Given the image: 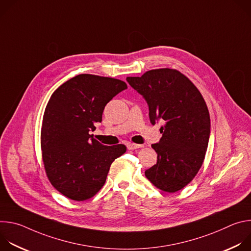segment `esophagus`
<instances>
[{
	"label": "esophagus",
	"mask_w": 251,
	"mask_h": 251,
	"mask_svg": "<svg viewBox=\"0 0 251 251\" xmlns=\"http://www.w3.org/2000/svg\"><path fill=\"white\" fill-rule=\"evenodd\" d=\"M144 146L143 145H139V144H134V143H129L127 145V148L129 150H135V149H139V148H143Z\"/></svg>",
	"instance_id": "1"
}]
</instances>
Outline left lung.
<instances>
[{"mask_svg": "<svg viewBox=\"0 0 251 251\" xmlns=\"http://www.w3.org/2000/svg\"><path fill=\"white\" fill-rule=\"evenodd\" d=\"M126 80L146 100L151 123L165 122L162 138L152 145L157 164L145 176L164 192L180 191L195 177L204 159L210 135L206 104L192 81L175 69H153Z\"/></svg>", "mask_w": 251, "mask_h": 251, "instance_id": "8db88e82", "label": "left lung"}]
</instances>
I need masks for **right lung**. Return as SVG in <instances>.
<instances>
[{"instance_id": "right-lung-1", "label": "right lung", "mask_w": 251, "mask_h": 251, "mask_svg": "<svg viewBox=\"0 0 251 251\" xmlns=\"http://www.w3.org/2000/svg\"><path fill=\"white\" fill-rule=\"evenodd\" d=\"M127 89L124 81L79 75L60 85L46 107L41 145L51 185L74 201L92 198L105 184L122 144L105 146L93 138L106 104Z\"/></svg>"}]
</instances>
